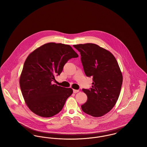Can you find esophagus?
<instances>
[{"label": "esophagus", "mask_w": 147, "mask_h": 147, "mask_svg": "<svg viewBox=\"0 0 147 147\" xmlns=\"http://www.w3.org/2000/svg\"><path fill=\"white\" fill-rule=\"evenodd\" d=\"M79 90H75V89L73 90V92H74V93H77V92H79Z\"/></svg>", "instance_id": "34e87169"}]
</instances>
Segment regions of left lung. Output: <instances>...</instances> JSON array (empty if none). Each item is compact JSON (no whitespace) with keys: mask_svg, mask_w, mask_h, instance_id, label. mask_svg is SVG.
Here are the masks:
<instances>
[{"mask_svg":"<svg viewBox=\"0 0 147 147\" xmlns=\"http://www.w3.org/2000/svg\"><path fill=\"white\" fill-rule=\"evenodd\" d=\"M73 46L80 53L86 76L93 79L90 90L83 89L88 100L82 109L91 116H102L111 110L119 96L123 77L118 62L110 51L96 44Z\"/></svg>","mask_w":147,"mask_h":147,"instance_id":"1","label":"left lung"}]
</instances>
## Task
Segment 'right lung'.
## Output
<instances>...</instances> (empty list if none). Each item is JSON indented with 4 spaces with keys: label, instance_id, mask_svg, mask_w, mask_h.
I'll return each instance as SVG.
<instances>
[{
    "label": "right lung",
    "instance_id": "right-lung-1",
    "mask_svg": "<svg viewBox=\"0 0 147 147\" xmlns=\"http://www.w3.org/2000/svg\"><path fill=\"white\" fill-rule=\"evenodd\" d=\"M78 55L68 45L49 42L35 49L26 59L20 77L21 92L28 109L42 117H51L63 109L71 88L52 84L64 64Z\"/></svg>",
    "mask_w": 147,
    "mask_h": 147
}]
</instances>
